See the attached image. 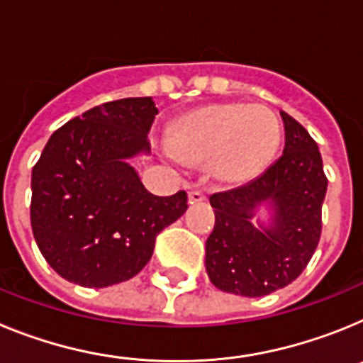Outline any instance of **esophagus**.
Returning a JSON list of instances; mask_svg holds the SVG:
<instances>
[{
  "label": "esophagus",
  "mask_w": 363,
  "mask_h": 363,
  "mask_svg": "<svg viewBox=\"0 0 363 363\" xmlns=\"http://www.w3.org/2000/svg\"><path fill=\"white\" fill-rule=\"evenodd\" d=\"M205 200V194L201 191L189 192V203H201Z\"/></svg>",
  "instance_id": "obj_1"
}]
</instances>
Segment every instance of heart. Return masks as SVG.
I'll return each instance as SVG.
<instances>
[{
    "mask_svg": "<svg viewBox=\"0 0 363 363\" xmlns=\"http://www.w3.org/2000/svg\"><path fill=\"white\" fill-rule=\"evenodd\" d=\"M280 138V121L271 108L218 104L184 118L172 133L171 149L184 162L213 158L220 178L238 182L269 165Z\"/></svg>",
    "mask_w": 363,
    "mask_h": 363,
    "instance_id": "obj_1",
    "label": "heart"
}]
</instances>
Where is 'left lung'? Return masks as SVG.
<instances>
[{
    "label": "left lung",
    "mask_w": 363,
    "mask_h": 363,
    "mask_svg": "<svg viewBox=\"0 0 363 363\" xmlns=\"http://www.w3.org/2000/svg\"><path fill=\"white\" fill-rule=\"evenodd\" d=\"M284 154L264 174L209 198L214 229L205 243V269L214 287L258 298L296 280L313 258L322 234L327 191L322 154L311 134L287 112ZM269 203V226L252 225L259 204Z\"/></svg>",
    "instance_id": "8db88e82"
}]
</instances>
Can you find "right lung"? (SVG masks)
Segmentation results:
<instances>
[{
  "mask_svg": "<svg viewBox=\"0 0 363 363\" xmlns=\"http://www.w3.org/2000/svg\"><path fill=\"white\" fill-rule=\"evenodd\" d=\"M152 98L108 101L50 136L32 169L30 225L47 264L82 287L142 271L156 236L187 211V192L154 196L127 160L150 152Z\"/></svg>",
  "mask_w": 363,
  "mask_h": 363,
  "instance_id": "1",
  "label": "right lung"
}]
</instances>
